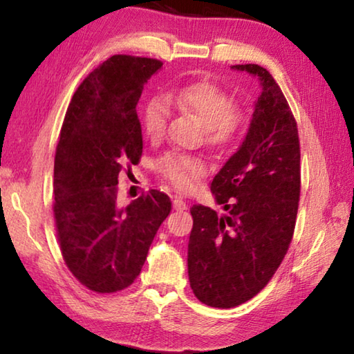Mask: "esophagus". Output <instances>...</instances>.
<instances>
[{
  "label": "esophagus",
  "instance_id": "1",
  "mask_svg": "<svg viewBox=\"0 0 354 354\" xmlns=\"http://www.w3.org/2000/svg\"><path fill=\"white\" fill-rule=\"evenodd\" d=\"M173 209H175V211L183 212L187 209V203H185V200L181 198V196H175V200H173Z\"/></svg>",
  "mask_w": 354,
  "mask_h": 354
}]
</instances>
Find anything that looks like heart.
<instances>
[{
	"instance_id": "1",
	"label": "heart",
	"mask_w": 354,
	"mask_h": 354,
	"mask_svg": "<svg viewBox=\"0 0 354 354\" xmlns=\"http://www.w3.org/2000/svg\"><path fill=\"white\" fill-rule=\"evenodd\" d=\"M175 106L201 127L205 142L212 147H225L234 142L247 124V113L231 104V98L211 82H195L169 92L164 98H154L143 107L142 123L149 139L164 134L167 106ZM159 170L179 189H189L194 179L205 175L201 160L185 156L167 154L159 160Z\"/></svg>"
}]
</instances>
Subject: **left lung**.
I'll return each mask as SVG.
<instances>
[{
  "label": "left lung",
  "mask_w": 354,
  "mask_h": 354,
  "mask_svg": "<svg viewBox=\"0 0 354 354\" xmlns=\"http://www.w3.org/2000/svg\"><path fill=\"white\" fill-rule=\"evenodd\" d=\"M259 81L261 93L242 145L211 184L217 205L190 209V287L201 303L236 308L257 295L289 248L299 200L295 118L277 81L256 64L232 65Z\"/></svg>",
  "instance_id": "8db88e82"
}]
</instances>
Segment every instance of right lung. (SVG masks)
<instances>
[{"label":"right lung","mask_w":354,"mask_h":354,"mask_svg":"<svg viewBox=\"0 0 354 354\" xmlns=\"http://www.w3.org/2000/svg\"><path fill=\"white\" fill-rule=\"evenodd\" d=\"M156 59L112 56L84 80L65 113L55 159V218L64 261L100 293L127 289L139 277L159 226L171 211L159 190L117 205L118 175L142 154L136 106Z\"/></svg>","instance_id":"obj_1"}]
</instances>
